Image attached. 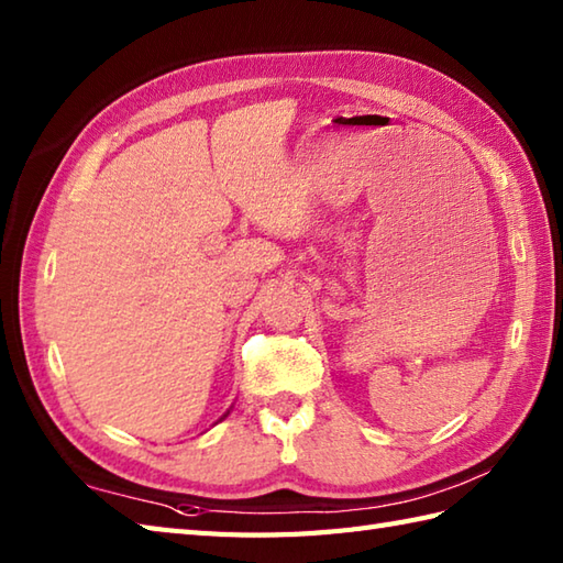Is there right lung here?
<instances>
[{"label": "right lung", "mask_w": 563, "mask_h": 563, "mask_svg": "<svg viewBox=\"0 0 563 563\" xmlns=\"http://www.w3.org/2000/svg\"><path fill=\"white\" fill-rule=\"evenodd\" d=\"M230 409H232V406H230ZM227 413H230V411H227ZM227 413H224V416H222V418H227ZM222 418H220V421H222Z\"/></svg>", "instance_id": "1"}]
</instances>
